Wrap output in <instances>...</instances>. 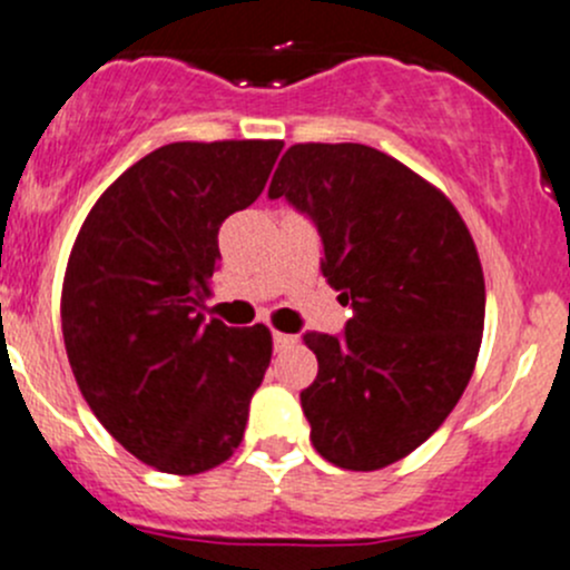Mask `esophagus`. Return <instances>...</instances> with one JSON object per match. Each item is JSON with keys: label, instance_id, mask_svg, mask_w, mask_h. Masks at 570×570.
I'll use <instances>...</instances> for the list:
<instances>
[{"label": "esophagus", "instance_id": "esophagus-1", "mask_svg": "<svg viewBox=\"0 0 570 570\" xmlns=\"http://www.w3.org/2000/svg\"><path fill=\"white\" fill-rule=\"evenodd\" d=\"M295 342H297V336L281 334V331H273V345H275V351H284V347L295 345Z\"/></svg>", "mask_w": 570, "mask_h": 570}]
</instances>
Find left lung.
<instances>
[{
  "mask_svg": "<svg viewBox=\"0 0 570 570\" xmlns=\"http://www.w3.org/2000/svg\"><path fill=\"white\" fill-rule=\"evenodd\" d=\"M267 195L312 219L323 278L351 303L342 334H303L320 364L301 392L314 449L345 471L392 465L471 381L484 328L476 245L445 195L367 145L289 147Z\"/></svg>",
  "mask_w": 570,
  "mask_h": 570,
  "instance_id": "1",
  "label": "left lung"
}]
</instances>
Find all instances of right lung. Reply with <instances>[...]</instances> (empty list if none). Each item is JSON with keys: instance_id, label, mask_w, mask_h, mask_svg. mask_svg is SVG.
I'll return each mask as SVG.
<instances>
[{"instance_id": "add662e5", "label": "right lung", "mask_w": 570, "mask_h": 570, "mask_svg": "<svg viewBox=\"0 0 570 570\" xmlns=\"http://www.w3.org/2000/svg\"><path fill=\"white\" fill-rule=\"evenodd\" d=\"M281 147H158L105 189L71 247L60 297L71 373L116 443L164 473L212 471L245 438L273 336L200 306L219 225L256 203Z\"/></svg>"}]
</instances>
